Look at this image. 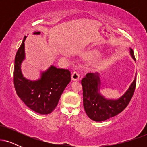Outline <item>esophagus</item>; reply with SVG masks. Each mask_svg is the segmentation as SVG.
Returning a JSON list of instances; mask_svg holds the SVG:
<instances>
[{
	"label": "esophagus",
	"instance_id": "1",
	"mask_svg": "<svg viewBox=\"0 0 147 147\" xmlns=\"http://www.w3.org/2000/svg\"><path fill=\"white\" fill-rule=\"evenodd\" d=\"M79 77H80V75H79V72L77 71H75L72 72V79L74 81H76V80H78L79 79Z\"/></svg>",
	"mask_w": 147,
	"mask_h": 147
}]
</instances>
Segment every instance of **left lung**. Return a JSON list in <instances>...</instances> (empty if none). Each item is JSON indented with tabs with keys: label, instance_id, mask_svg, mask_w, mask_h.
Instances as JSON below:
<instances>
[{
	"label": "left lung",
	"instance_id": "8db88e82",
	"mask_svg": "<svg viewBox=\"0 0 147 147\" xmlns=\"http://www.w3.org/2000/svg\"><path fill=\"white\" fill-rule=\"evenodd\" d=\"M131 55L136 60L132 49ZM83 88V103L87 115L92 120L102 122L120 113L126 106L134 94L136 86V79L124 95L117 100L106 99L99 92L100 80L98 73H88L82 79Z\"/></svg>",
	"mask_w": 147,
	"mask_h": 147
}]
</instances>
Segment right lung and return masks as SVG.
Masks as SVG:
<instances>
[{
    "label": "right lung",
    "instance_id": "obj_1",
    "mask_svg": "<svg viewBox=\"0 0 147 147\" xmlns=\"http://www.w3.org/2000/svg\"><path fill=\"white\" fill-rule=\"evenodd\" d=\"M34 34H39L40 32H36ZM25 38L26 36L23 38L15 56V90L19 98L30 109L39 114H49L56 108L62 92L71 80L70 72L52 65L46 72L42 73L41 78L38 81L32 82L23 77L21 63L25 58Z\"/></svg>",
    "mask_w": 147,
    "mask_h": 147
}]
</instances>
